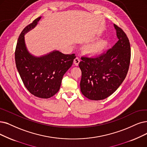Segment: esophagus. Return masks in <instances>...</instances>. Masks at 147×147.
I'll use <instances>...</instances> for the list:
<instances>
[{"label": "esophagus", "instance_id": "esophagus-1", "mask_svg": "<svg viewBox=\"0 0 147 147\" xmlns=\"http://www.w3.org/2000/svg\"><path fill=\"white\" fill-rule=\"evenodd\" d=\"M80 61V58L78 57H76L75 59H74V63L75 64V66H78Z\"/></svg>", "mask_w": 147, "mask_h": 147}]
</instances>
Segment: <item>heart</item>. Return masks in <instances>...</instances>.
I'll return each mask as SVG.
<instances>
[{
	"label": "heart",
	"mask_w": 147,
	"mask_h": 147,
	"mask_svg": "<svg viewBox=\"0 0 147 147\" xmlns=\"http://www.w3.org/2000/svg\"><path fill=\"white\" fill-rule=\"evenodd\" d=\"M107 45V42H104V41L90 45L86 48V52L91 55L96 56L101 54V52L105 48Z\"/></svg>",
	"instance_id": "obj_1"
}]
</instances>
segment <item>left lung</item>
I'll return each mask as SVG.
<instances>
[{
	"instance_id": "obj_1",
	"label": "left lung",
	"mask_w": 147,
	"mask_h": 147,
	"mask_svg": "<svg viewBox=\"0 0 147 147\" xmlns=\"http://www.w3.org/2000/svg\"><path fill=\"white\" fill-rule=\"evenodd\" d=\"M119 40L97 57H83L81 92L90 100H102L113 94L125 80L130 65L131 49L128 38L122 29L114 24Z\"/></svg>"
}]
</instances>
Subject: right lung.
Wrapping results in <instances>:
<instances>
[{
  "instance_id": "1",
  "label": "right lung",
  "mask_w": 147,
  "mask_h": 147,
  "mask_svg": "<svg viewBox=\"0 0 147 147\" xmlns=\"http://www.w3.org/2000/svg\"><path fill=\"white\" fill-rule=\"evenodd\" d=\"M38 17L22 31L16 48L15 60L23 84L33 95L49 98L60 89L63 75L71 67L75 54H64L53 51L40 57L31 54L26 48L25 35L41 19Z\"/></svg>"
}]
</instances>
